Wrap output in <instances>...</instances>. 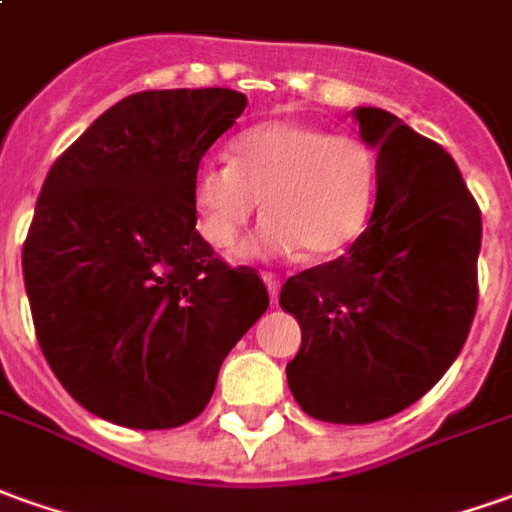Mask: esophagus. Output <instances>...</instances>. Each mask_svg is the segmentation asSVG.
<instances>
[{"mask_svg": "<svg viewBox=\"0 0 512 512\" xmlns=\"http://www.w3.org/2000/svg\"><path fill=\"white\" fill-rule=\"evenodd\" d=\"M264 284H267V290H270V301L276 303L278 301V290H281V281H278L273 273H264Z\"/></svg>", "mask_w": 512, "mask_h": 512, "instance_id": "34e87169", "label": "esophagus"}]
</instances>
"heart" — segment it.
<instances>
[{
    "label": "heart",
    "mask_w": 512,
    "mask_h": 512,
    "mask_svg": "<svg viewBox=\"0 0 512 512\" xmlns=\"http://www.w3.org/2000/svg\"><path fill=\"white\" fill-rule=\"evenodd\" d=\"M376 158L348 133L303 122H264L234 142L231 161H203L192 178L197 228L211 248L228 250L264 200L267 220L239 259H312L343 253L370 217Z\"/></svg>",
    "instance_id": "obj_1"
}]
</instances>
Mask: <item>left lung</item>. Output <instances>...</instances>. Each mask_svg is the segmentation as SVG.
Masks as SVG:
<instances>
[{"label":"left lung","mask_w":512,"mask_h":512,"mask_svg":"<svg viewBox=\"0 0 512 512\" xmlns=\"http://www.w3.org/2000/svg\"><path fill=\"white\" fill-rule=\"evenodd\" d=\"M376 150V203L345 256L281 287L301 326L287 382L306 415L370 424L429 393L477 312L479 206L440 144L382 108L351 111Z\"/></svg>","instance_id":"1"}]
</instances>
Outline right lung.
<instances>
[{"label":"right lung","instance_id":"1","mask_svg":"<svg viewBox=\"0 0 512 512\" xmlns=\"http://www.w3.org/2000/svg\"><path fill=\"white\" fill-rule=\"evenodd\" d=\"M248 105L231 88L139 91L52 164L21 253L38 345L111 424L172 429L206 410L222 359L267 312L250 267L197 234L192 178Z\"/></svg>","mask_w":512,"mask_h":512}]
</instances>
